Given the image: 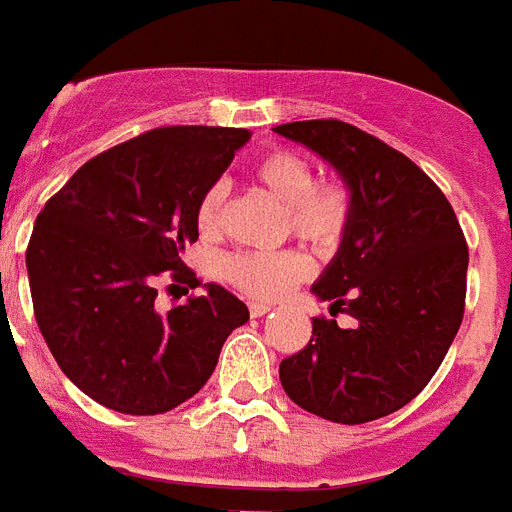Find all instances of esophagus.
Instances as JSON below:
<instances>
[{"instance_id":"esophagus-1","label":"esophagus","mask_w":512,"mask_h":512,"mask_svg":"<svg viewBox=\"0 0 512 512\" xmlns=\"http://www.w3.org/2000/svg\"><path fill=\"white\" fill-rule=\"evenodd\" d=\"M248 311H251L253 319H261V316H266L269 311H272V306H269V303H251V306H248Z\"/></svg>"}]
</instances>
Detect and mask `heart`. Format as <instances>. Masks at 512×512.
I'll return each mask as SVG.
<instances>
[{
    "label": "heart",
    "instance_id": "obj_1",
    "mask_svg": "<svg viewBox=\"0 0 512 512\" xmlns=\"http://www.w3.org/2000/svg\"><path fill=\"white\" fill-rule=\"evenodd\" d=\"M251 177L277 201L285 204L295 235L319 248H332L348 230L353 214L350 190L337 180L316 183L314 167L306 156L290 149H272L251 164ZM227 185L211 183L196 204V225L201 235L222 230ZM222 274L251 298L272 301L285 295L308 274L301 251H238L222 261Z\"/></svg>",
    "mask_w": 512,
    "mask_h": 512
}]
</instances>
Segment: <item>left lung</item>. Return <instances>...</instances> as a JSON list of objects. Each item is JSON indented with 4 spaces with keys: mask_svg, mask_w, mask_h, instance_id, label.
<instances>
[{
    "mask_svg": "<svg viewBox=\"0 0 512 512\" xmlns=\"http://www.w3.org/2000/svg\"><path fill=\"white\" fill-rule=\"evenodd\" d=\"M322 156L353 198L335 259L311 285L353 327L314 319L301 353L280 363L287 398L335 424H366L424 390L466 306L468 248L445 193L400 151L340 120L277 125Z\"/></svg>",
    "mask_w": 512,
    "mask_h": 512,
    "instance_id": "obj_1",
    "label": "left lung"
}]
</instances>
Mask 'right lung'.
I'll use <instances>...</instances> for the list:
<instances>
[{
	"mask_svg": "<svg viewBox=\"0 0 512 512\" xmlns=\"http://www.w3.org/2000/svg\"><path fill=\"white\" fill-rule=\"evenodd\" d=\"M243 128H156L94 156L46 201L25 251L33 314L54 361L91 400L128 416L193 398L248 306L222 285L159 311L164 272L196 287L183 251L196 204L246 146Z\"/></svg>",
	"mask_w": 512,
	"mask_h": 512,
	"instance_id": "obj_1",
	"label": "right lung"
}]
</instances>
